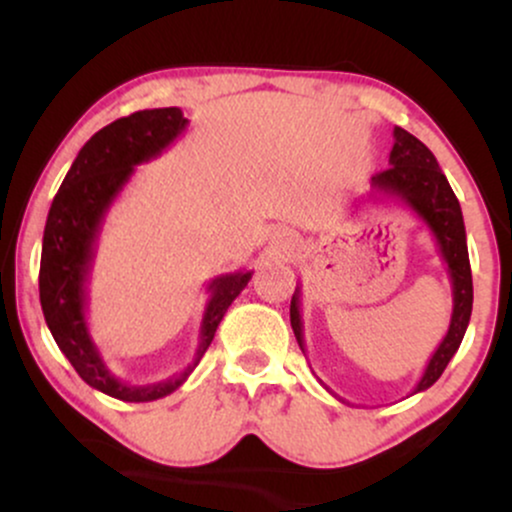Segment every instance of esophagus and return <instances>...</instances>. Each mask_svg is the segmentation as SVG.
<instances>
[{"mask_svg":"<svg viewBox=\"0 0 512 512\" xmlns=\"http://www.w3.org/2000/svg\"><path fill=\"white\" fill-rule=\"evenodd\" d=\"M274 245H276V248H286V245H289V238L276 236V238H274Z\"/></svg>","mask_w":512,"mask_h":512,"instance_id":"34e87169","label":"esophagus"}]
</instances>
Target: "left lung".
I'll use <instances>...</instances> for the list:
<instances>
[{
  "instance_id": "8db88e82",
  "label": "left lung",
  "mask_w": 512,
  "mask_h": 512,
  "mask_svg": "<svg viewBox=\"0 0 512 512\" xmlns=\"http://www.w3.org/2000/svg\"><path fill=\"white\" fill-rule=\"evenodd\" d=\"M392 134H395V144L390 151V168L370 178L368 202H397L414 211L416 219L424 223L436 240L452 284V315L448 332H445L438 349L433 351V356L428 358L424 373L411 392V395H416V392H424L436 383L450 358L460 349L469 317H472V267H469L467 233H464L460 202H457L448 178L440 170L436 156L407 129L395 127ZM291 327L298 346L305 354L301 286H296V293L291 298Z\"/></svg>"
}]
</instances>
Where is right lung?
<instances>
[{
	"label": "right lung",
	"mask_w": 512,
	"mask_h": 512,
	"mask_svg": "<svg viewBox=\"0 0 512 512\" xmlns=\"http://www.w3.org/2000/svg\"><path fill=\"white\" fill-rule=\"evenodd\" d=\"M187 125L190 120L180 108H154L120 117L98 129L76 154L45 221L38 286L48 330L86 385L122 402H154L178 390L207 354L228 305L252 279L248 269H238L209 281V301L199 325L195 356L187 368L166 380L146 385L125 383L108 368L93 342L88 330V281L105 216L132 180L134 168L170 149L185 134Z\"/></svg>",
	"instance_id": "obj_1"
}]
</instances>
